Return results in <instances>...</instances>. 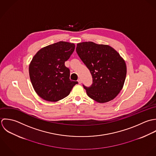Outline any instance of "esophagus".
I'll list each match as a JSON object with an SVG mask.
<instances>
[{"instance_id":"obj_1","label":"esophagus","mask_w":156,"mask_h":156,"mask_svg":"<svg viewBox=\"0 0 156 156\" xmlns=\"http://www.w3.org/2000/svg\"><path fill=\"white\" fill-rule=\"evenodd\" d=\"M78 82L79 84H81L82 83V80L81 79H78Z\"/></svg>"}]
</instances>
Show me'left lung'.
I'll return each instance as SVG.
<instances>
[{
	"label": "left lung",
	"instance_id": "1",
	"mask_svg": "<svg viewBox=\"0 0 156 156\" xmlns=\"http://www.w3.org/2000/svg\"><path fill=\"white\" fill-rule=\"evenodd\" d=\"M76 51L92 76V86L83 85L87 95L99 103L113 100L124 86L126 75L124 59L111 46L92 41L78 43Z\"/></svg>",
	"mask_w": 156,
	"mask_h": 156
}]
</instances>
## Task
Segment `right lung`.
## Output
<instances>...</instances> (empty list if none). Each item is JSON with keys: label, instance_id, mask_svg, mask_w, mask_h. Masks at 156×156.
Listing matches in <instances>:
<instances>
[{"label": "right lung", "instance_id": "right-lung-1", "mask_svg": "<svg viewBox=\"0 0 156 156\" xmlns=\"http://www.w3.org/2000/svg\"><path fill=\"white\" fill-rule=\"evenodd\" d=\"M75 48L73 43L58 41L41 48L32 58L30 77L34 90L42 99L58 101L78 84L70 80V70L64 65Z\"/></svg>", "mask_w": 156, "mask_h": 156}]
</instances>
